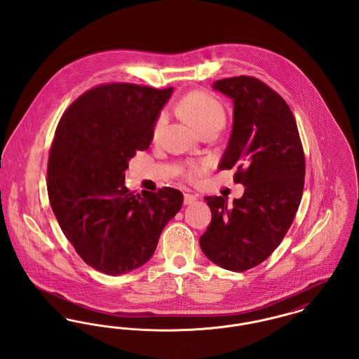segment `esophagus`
I'll return each instance as SVG.
<instances>
[{
  "label": "esophagus",
  "mask_w": 359,
  "mask_h": 359,
  "mask_svg": "<svg viewBox=\"0 0 359 359\" xmlns=\"http://www.w3.org/2000/svg\"><path fill=\"white\" fill-rule=\"evenodd\" d=\"M195 201H196V195H192V194L184 195V205H192Z\"/></svg>",
  "instance_id": "obj_1"
}]
</instances>
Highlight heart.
I'll return each instance as SVG.
<instances>
[{
    "mask_svg": "<svg viewBox=\"0 0 359 359\" xmlns=\"http://www.w3.org/2000/svg\"><path fill=\"white\" fill-rule=\"evenodd\" d=\"M179 111L182 116L191 122L199 132H202L207 126L224 122V110L222 104L214 97L205 93H191L186 95L179 103ZM167 122V113H161L154 123V136L157 137L163 130ZM205 165L203 163L189 164L187 175L191 179H196L203 175Z\"/></svg>",
    "mask_w": 359,
    "mask_h": 359,
    "instance_id": "b5f03b06",
    "label": "heart"
}]
</instances>
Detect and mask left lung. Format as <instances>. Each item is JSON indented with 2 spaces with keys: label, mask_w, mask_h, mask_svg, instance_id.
Here are the masks:
<instances>
[{
  "label": "left lung",
  "mask_w": 359,
  "mask_h": 359,
  "mask_svg": "<svg viewBox=\"0 0 359 359\" xmlns=\"http://www.w3.org/2000/svg\"><path fill=\"white\" fill-rule=\"evenodd\" d=\"M233 101V126L218 170H236L245 191L227 205L205 196L211 222L199 239L205 257L233 272L265 261L287 234L302 202L306 160L287 102L252 76L212 83Z\"/></svg>",
  "instance_id": "1"
}]
</instances>
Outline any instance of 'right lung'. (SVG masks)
<instances>
[{
	"label": "right lung",
	"mask_w": 359,
	"mask_h": 359,
	"mask_svg": "<svg viewBox=\"0 0 359 359\" xmlns=\"http://www.w3.org/2000/svg\"><path fill=\"white\" fill-rule=\"evenodd\" d=\"M172 93L173 87L98 86L72 103L56 128L47 171L52 211L79 257L102 273L147 264L183 205L175 188L135 195L125 187L129 161L149 148Z\"/></svg>",
	"instance_id": "add662e5"
}]
</instances>
